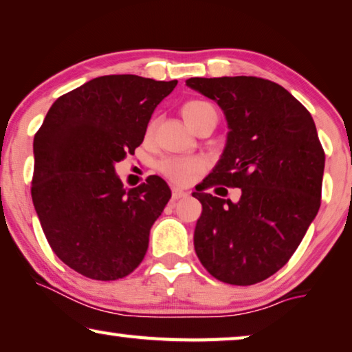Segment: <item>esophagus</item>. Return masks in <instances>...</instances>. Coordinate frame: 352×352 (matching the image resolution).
<instances>
[{"instance_id": "esophagus-1", "label": "esophagus", "mask_w": 352, "mask_h": 352, "mask_svg": "<svg viewBox=\"0 0 352 352\" xmlns=\"http://www.w3.org/2000/svg\"><path fill=\"white\" fill-rule=\"evenodd\" d=\"M186 197H188V192L182 190V188L175 187V188H173V190H171V201H176V199L186 198Z\"/></svg>"}]
</instances>
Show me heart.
<instances>
[{"mask_svg": "<svg viewBox=\"0 0 352 352\" xmlns=\"http://www.w3.org/2000/svg\"><path fill=\"white\" fill-rule=\"evenodd\" d=\"M210 107L208 102L192 99L186 102L182 105L181 113L184 120L188 124V126H193L199 116L203 115L204 111L209 110ZM203 164L201 160L198 159H190V157H166L160 162L159 170L164 173V175L171 179L173 182L177 184H187L190 182L197 173L201 171Z\"/></svg>", "mask_w": 352, "mask_h": 352, "instance_id": "b5f03b06", "label": "heart"}]
</instances>
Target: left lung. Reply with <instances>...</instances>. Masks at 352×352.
Masks as SVG:
<instances>
[{"label": "left lung", "mask_w": 352, "mask_h": 352, "mask_svg": "<svg viewBox=\"0 0 352 352\" xmlns=\"http://www.w3.org/2000/svg\"><path fill=\"white\" fill-rule=\"evenodd\" d=\"M186 83L217 102L230 129L219 164L192 193L203 206L195 252L220 282L259 283L289 261L320 210L326 155L316 126L270 80L241 75ZM215 185L241 188L240 201L206 192Z\"/></svg>", "instance_id": "8db88e82"}]
</instances>
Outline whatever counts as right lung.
<instances>
[{
	"instance_id": "right-lung-1",
	"label": "right lung",
	"mask_w": 352,
	"mask_h": 352,
	"mask_svg": "<svg viewBox=\"0 0 352 352\" xmlns=\"http://www.w3.org/2000/svg\"><path fill=\"white\" fill-rule=\"evenodd\" d=\"M176 85L97 77L58 97L36 132L32 204L52 250L75 272L110 282L143 261L171 190L155 175L126 190L115 164L143 143L155 107Z\"/></svg>"
}]
</instances>
